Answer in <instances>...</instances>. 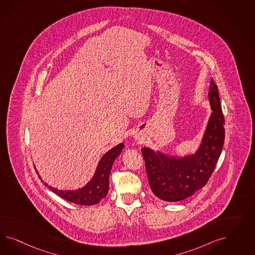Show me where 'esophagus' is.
Listing matches in <instances>:
<instances>
[{
	"label": "esophagus",
	"mask_w": 255,
	"mask_h": 255,
	"mask_svg": "<svg viewBox=\"0 0 255 255\" xmlns=\"http://www.w3.org/2000/svg\"><path fill=\"white\" fill-rule=\"evenodd\" d=\"M136 139H139V140H142V139H143V138H140V137H137V138H136Z\"/></svg>",
	"instance_id": "1"
}]
</instances>
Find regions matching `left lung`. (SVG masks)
<instances>
[{
	"instance_id": "obj_1",
	"label": "left lung",
	"mask_w": 255,
	"mask_h": 255,
	"mask_svg": "<svg viewBox=\"0 0 255 255\" xmlns=\"http://www.w3.org/2000/svg\"><path fill=\"white\" fill-rule=\"evenodd\" d=\"M209 101L212 113L193 154L178 157L149 147L141 149L150 189L162 200L178 202L192 196L207 184L214 171L224 147V118L218 87L212 78Z\"/></svg>"
}]
</instances>
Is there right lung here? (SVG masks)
Returning <instances> with one entry per match:
<instances>
[{
	"label": "right lung",
	"mask_w": 255,
	"mask_h": 255,
	"mask_svg": "<svg viewBox=\"0 0 255 255\" xmlns=\"http://www.w3.org/2000/svg\"><path fill=\"white\" fill-rule=\"evenodd\" d=\"M124 147V143H120L116 147H112L108 152L103 155L97 164L93 178L84 187L80 189L74 191L58 190L44 182L40 176H38L39 178L44 183V185L65 200L82 206L96 205L108 195L110 171L117 157L121 154ZM36 172L39 174L38 171Z\"/></svg>",
	"instance_id": "right-lung-1"
}]
</instances>
